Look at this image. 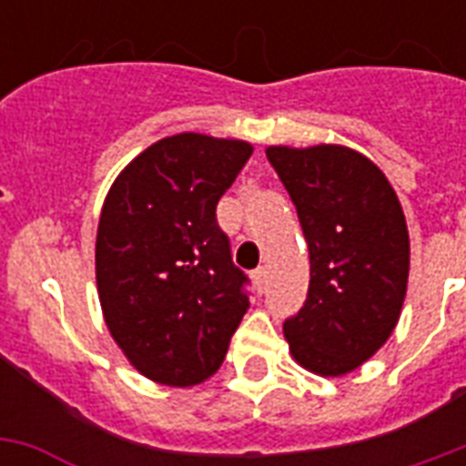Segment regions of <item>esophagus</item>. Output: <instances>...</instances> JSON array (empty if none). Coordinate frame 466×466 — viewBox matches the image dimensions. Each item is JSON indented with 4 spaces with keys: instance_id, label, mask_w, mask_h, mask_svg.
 Wrapping results in <instances>:
<instances>
[{
    "instance_id": "obj_1",
    "label": "esophagus",
    "mask_w": 466,
    "mask_h": 466,
    "mask_svg": "<svg viewBox=\"0 0 466 466\" xmlns=\"http://www.w3.org/2000/svg\"><path fill=\"white\" fill-rule=\"evenodd\" d=\"M251 278H254V283H256V290L258 292H263L266 290V283H268V270L263 268H256L254 273H251Z\"/></svg>"
}]
</instances>
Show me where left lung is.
<instances>
[{"label": "left lung", "instance_id": "8db88e82", "mask_svg": "<svg viewBox=\"0 0 466 466\" xmlns=\"http://www.w3.org/2000/svg\"><path fill=\"white\" fill-rule=\"evenodd\" d=\"M266 157L309 247V292L283 324L285 340L314 375H348L387 343L404 307L411 258L404 210L375 161L350 147L273 145Z\"/></svg>", "mask_w": 466, "mask_h": 466}]
</instances>
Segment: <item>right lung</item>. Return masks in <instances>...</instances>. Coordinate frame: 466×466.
Segmentation results:
<instances>
[{
  "label": "right lung",
  "mask_w": 466,
  "mask_h": 466,
  "mask_svg": "<svg viewBox=\"0 0 466 466\" xmlns=\"http://www.w3.org/2000/svg\"><path fill=\"white\" fill-rule=\"evenodd\" d=\"M251 152L244 140L171 135L135 157L106 196L98 299L113 340L152 382H205L247 314L248 278L215 210Z\"/></svg>",
  "instance_id": "obj_1"
}]
</instances>
